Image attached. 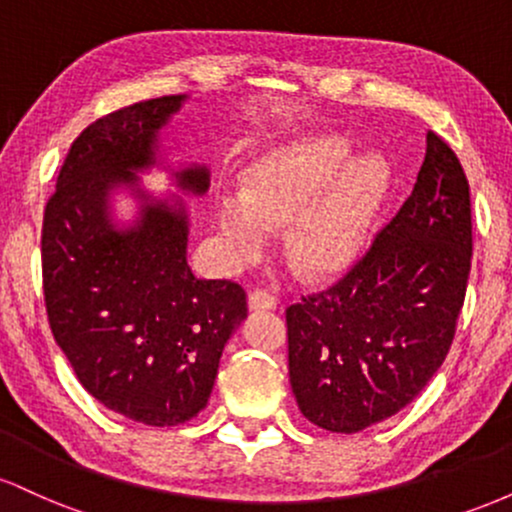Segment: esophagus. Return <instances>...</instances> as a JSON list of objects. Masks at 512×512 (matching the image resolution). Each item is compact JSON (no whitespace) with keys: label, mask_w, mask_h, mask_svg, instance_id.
<instances>
[{"label":"esophagus","mask_w":512,"mask_h":512,"mask_svg":"<svg viewBox=\"0 0 512 512\" xmlns=\"http://www.w3.org/2000/svg\"><path fill=\"white\" fill-rule=\"evenodd\" d=\"M248 305L250 310H274L276 301L267 289H252L248 293Z\"/></svg>","instance_id":"esophagus-1"}]
</instances>
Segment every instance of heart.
<instances>
[{
    "mask_svg": "<svg viewBox=\"0 0 512 512\" xmlns=\"http://www.w3.org/2000/svg\"><path fill=\"white\" fill-rule=\"evenodd\" d=\"M351 144L342 137L291 142L248 168L243 192H221L216 226L236 257H252L269 231L289 226L286 255L305 276L344 272L366 243L390 187L380 156L346 164Z\"/></svg>",
    "mask_w": 512,
    "mask_h": 512,
    "instance_id": "1",
    "label": "heart"
}]
</instances>
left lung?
<instances>
[{"label": "left lung", "instance_id": "1", "mask_svg": "<svg viewBox=\"0 0 512 512\" xmlns=\"http://www.w3.org/2000/svg\"><path fill=\"white\" fill-rule=\"evenodd\" d=\"M472 269L469 182L436 132L414 190L361 260L286 308L298 409L332 433H358L419 397L443 366Z\"/></svg>", "mask_w": 512, "mask_h": 512}]
</instances>
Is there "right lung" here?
I'll use <instances>...</instances> for the list:
<instances>
[{
  "label": "right lung",
  "mask_w": 512,
  "mask_h": 512,
  "mask_svg": "<svg viewBox=\"0 0 512 512\" xmlns=\"http://www.w3.org/2000/svg\"><path fill=\"white\" fill-rule=\"evenodd\" d=\"M185 96L127 105L88 125L45 204L40 257L50 330L76 378L103 407L146 426H178L207 407L221 351L248 317L245 291L187 267V214L144 204L117 231L108 195L156 163V132ZM202 195L207 168L180 170Z\"/></svg>",
  "instance_id": "add662e5"
}]
</instances>
